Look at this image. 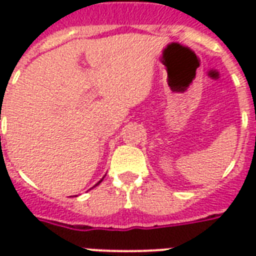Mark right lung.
I'll use <instances>...</instances> for the list:
<instances>
[{
    "instance_id": "add662e5",
    "label": "right lung",
    "mask_w": 256,
    "mask_h": 256,
    "mask_svg": "<svg viewBox=\"0 0 256 256\" xmlns=\"http://www.w3.org/2000/svg\"><path fill=\"white\" fill-rule=\"evenodd\" d=\"M100 182H102V179H100V182H98V183H96V184H100Z\"/></svg>"
}]
</instances>
